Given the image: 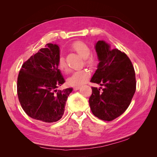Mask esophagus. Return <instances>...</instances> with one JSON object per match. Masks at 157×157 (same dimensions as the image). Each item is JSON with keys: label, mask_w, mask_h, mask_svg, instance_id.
<instances>
[{"label": "esophagus", "mask_w": 157, "mask_h": 157, "mask_svg": "<svg viewBox=\"0 0 157 157\" xmlns=\"http://www.w3.org/2000/svg\"><path fill=\"white\" fill-rule=\"evenodd\" d=\"M80 86H75L74 88H73V90H78V89H80Z\"/></svg>", "instance_id": "obj_1"}]
</instances>
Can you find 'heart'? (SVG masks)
Returning <instances> with one entry per match:
<instances>
[{"mask_svg":"<svg viewBox=\"0 0 157 157\" xmlns=\"http://www.w3.org/2000/svg\"><path fill=\"white\" fill-rule=\"evenodd\" d=\"M73 49L82 57L85 60V63L90 67H93L96 64V59L90 54V49L89 46L82 42H77L72 46ZM58 68L62 71H66L67 69V65L63 57H60L58 61ZM90 73L87 69H80L75 72L69 77L67 81L71 86H78L86 82L88 80Z\"/></svg>","mask_w":157,"mask_h":157,"instance_id":"1","label":"heart"}]
</instances>
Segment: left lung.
Instances as JSON below:
<instances>
[{
    "instance_id": "left-lung-1",
    "label": "left lung",
    "mask_w": 157,
    "mask_h": 157,
    "mask_svg": "<svg viewBox=\"0 0 157 157\" xmlns=\"http://www.w3.org/2000/svg\"><path fill=\"white\" fill-rule=\"evenodd\" d=\"M99 63L90 82L104 88L92 87L89 104L94 115L103 121H111L121 115L136 92L134 67L124 52L112 49L104 40L95 44Z\"/></svg>"
}]
</instances>
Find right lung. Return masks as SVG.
Returning a JSON list of instances; mask_svg holds the SVG:
<instances>
[{"instance_id": "right-lung-1", "label": "right lung", "mask_w": 157, "mask_h": 157, "mask_svg": "<svg viewBox=\"0 0 157 157\" xmlns=\"http://www.w3.org/2000/svg\"><path fill=\"white\" fill-rule=\"evenodd\" d=\"M59 47L48 43L22 65L17 78L19 101L28 116L44 122L62 117L65 103L73 88L58 92L65 81L58 69Z\"/></svg>"}]
</instances>
